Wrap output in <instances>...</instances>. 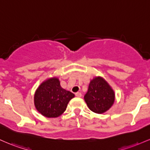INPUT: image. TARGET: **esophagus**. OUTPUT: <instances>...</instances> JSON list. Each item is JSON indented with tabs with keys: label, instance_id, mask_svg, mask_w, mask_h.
<instances>
[{
	"label": "esophagus",
	"instance_id": "obj_1",
	"mask_svg": "<svg viewBox=\"0 0 150 150\" xmlns=\"http://www.w3.org/2000/svg\"><path fill=\"white\" fill-rule=\"evenodd\" d=\"M75 95L76 97H79V98L81 97V93H80V92H77V93H75Z\"/></svg>",
	"mask_w": 150,
	"mask_h": 150
}]
</instances>
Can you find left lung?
<instances>
[{"mask_svg": "<svg viewBox=\"0 0 150 150\" xmlns=\"http://www.w3.org/2000/svg\"><path fill=\"white\" fill-rule=\"evenodd\" d=\"M84 100L91 110L101 114L112 106L115 100V94L103 79L96 77L91 81Z\"/></svg>", "mask_w": 150, "mask_h": 150, "instance_id": "8db88e82", "label": "left lung"}]
</instances>
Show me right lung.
<instances>
[{"label": "right lung", "instance_id": "obj_1", "mask_svg": "<svg viewBox=\"0 0 150 150\" xmlns=\"http://www.w3.org/2000/svg\"><path fill=\"white\" fill-rule=\"evenodd\" d=\"M74 97V94L62 88L58 79H49L37 89L35 105L45 117H57L66 110L67 104Z\"/></svg>", "mask_w": 150, "mask_h": 150}]
</instances>
